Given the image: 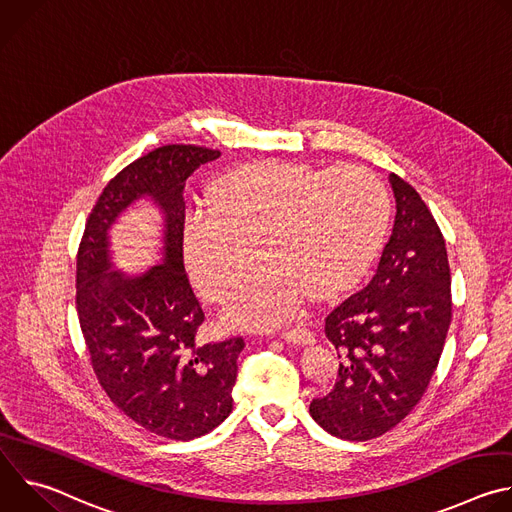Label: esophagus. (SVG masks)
Segmentation results:
<instances>
[{"label":"esophagus","instance_id":"esophagus-1","mask_svg":"<svg viewBox=\"0 0 512 512\" xmlns=\"http://www.w3.org/2000/svg\"><path fill=\"white\" fill-rule=\"evenodd\" d=\"M281 338L285 340V342H291V344H298V346H308V344H314L316 342V338H314V334L308 330V328H291V330H285L283 334H281Z\"/></svg>","mask_w":512,"mask_h":512}]
</instances>
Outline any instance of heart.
<instances>
[{"mask_svg": "<svg viewBox=\"0 0 512 512\" xmlns=\"http://www.w3.org/2000/svg\"><path fill=\"white\" fill-rule=\"evenodd\" d=\"M391 200L362 168L318 170L259 162L218 182L214 202L182 221L188 277L208 302H221L249 275L259 248L265 267L227 300L231 328L267 330L294 320L310 294L328 300L352 285L385 243Z\"/></svg>", "mask_w": 512, "mask_h": 512, "instance_id": "1", "label": "heart"}]
</instances>
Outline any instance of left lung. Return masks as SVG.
I'll use <instances>...</instances> for the list:
<instances>
[{"instance_id":"1","label":"left lung","mask_w":512,"mask_h":512,"mask_svg":"<svg viewBox=\"0 0 512 512\" xmlns=\"http://www.w3.org/2000/svg\"><path fill=\"white\" fill-rule=\"evenodd\" d=\"M397 214L369 285L326 316L342 358L334 389L310 403L312 419L348 442L393 429L423 397L452 322L446 241L421 196L389 176Z\"/></svg>"}]
</instances>
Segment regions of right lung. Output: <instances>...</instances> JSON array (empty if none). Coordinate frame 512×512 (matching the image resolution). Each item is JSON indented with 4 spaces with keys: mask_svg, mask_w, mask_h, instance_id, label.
<instances>
[{
    "mask_svg": "<svg viewBox=\"0 0 512 512\" xmlns=\"http://www.w3.org/2000/svg\"><path fill=\"white\" fill-rule=\"evenodd\" d=\"M216 158L218 150L174 143L123 168L99 196L77 257V312L101 387L137 425L180 442L229 417L245 348L243 338H196L204 312L182 259L186 180ZM141 197L163 210V261L127 276L112 267L108 231Z\"/></svg>",
    "mask_w": 512,
    "mask_h": 512,
    "instance_id": "1",
    "label": "right lung"
}]
</instances>
